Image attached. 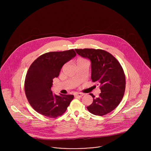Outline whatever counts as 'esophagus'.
Listing matches in <instances>:
<instances>
[{
	"label": "esophagus",
	"instance_id": "34e87169",
	"mask_svg": "<svg viewBox=\"0 0 151 151\" xmlns=\"http://www.w3.org/2000/svg\"><path fill=\"white\" fill-rule=\"evenodd\" d=\"M84 94V93H76L74 95L75 97H82Z\"/></svg>",
	"mask_w": 151,
	"mask_h": 151
}]
</instances>
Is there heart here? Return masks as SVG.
<instances>
[{
  "instance_id": "1",
  "label": "heart",
  "mask_w": 151,
  "mask_h": 151,
  "mask_svg": "<svg viewBox=\"0 0 151 151\" xmlns=\"http://www.w3.org/2000/svg\"><path fill=\"white\" fill-rule=\"evenodd\" d=\"M85 61H86V59H83V58H80V59H78L77 63H81V62H85Z\"/></svg>"
}]
</instances>
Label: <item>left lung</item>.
Instances as JSON below:
<instances>
[{
	"mask_svg": "<svg viewBox=\"0 0 151 151\" xmlns=\"http://www.w3.org/2000/svg\"><path fill=\"white\" fill-rule=\"evenodd\" d=\"M77 53L91 62V79L100 85L101 92L98 98L93 94L92 104L88 111L104 116L113 111L122 101L126 88L124 70L119 61L110 53L102 49H76Z\"/></svg>",
	"mask_w": 151,
	"mask_h": 151,
	"instance_id": "left-lung-1",
	"label": "left lung"
}]
</instances>
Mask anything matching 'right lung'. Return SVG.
Wrapping results in <instances>:
<instances>
[{"mask_svg":"<svg viewBox=\"0 0 151 151\" xmlns=\"http://www.w3.org/2000/svg\"><path fill=\"white\" fill-rule=\"evenodd\" d=\"M76 56L74 49L47 52L39 56L30 65L24 89L29 104L37 112L50 118L65 113L74 95H55L51 87L53 79L59 76L63 65Z\"/></svg>","mask_w":151,"mask_h":151,"instance_id":"right-lung-1","label":"right lung"}]
</instances>
